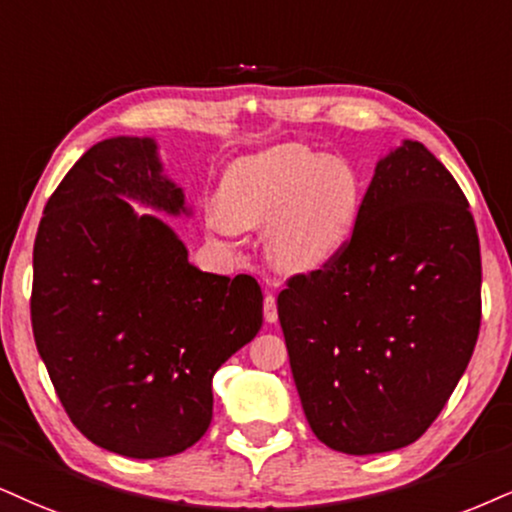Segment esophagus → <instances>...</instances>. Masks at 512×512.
<instances>
[{
  "label": "esophagus",
  "instance_id": "34e87169",
  "mask_svg": "<svg viewBox=\"0 0 512 512\" xmlns=\"http://www.w3.org/2000/svg\"><path fill=\"white\" fill-rule=\"evenodd\" d=\"M263 315H266L268 323H275L277 320V304L273 294H266V299H263Z\"/></svg>",
  "mask_w": 512,
  "mask_h": 512
}]
</instances>
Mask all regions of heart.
Returning <instances> with one entry per match:
<instances>
[{
	"label": "heart",
	"instance_id": "heart-1",
	"mask_svg": "<svg viewBox=\"0 0 512 512\" xmlns=\"http://www.w3.org/2000/svg\"><path fill=\"white\" fill-rule=\"evenodd\" d=\"M361 213V185L339 159L287 144L232 163L220 187L213 230L268 227V251L287 273H318L349 246Z\"/></svg>",
	"mask_w": 512,
	"mask_h": 512
}]
</instances>
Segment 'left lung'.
Here are the masks:
<instances>
[{
	"label": "left lung",
	"instance_id": "8db88e82",
	"mask_svg": "<svg viewBox=\"0 0 512 512\" xmlns=\"http://www.w3.org/2000/svg\"><path fill=\"white\" fill-rule=\"evenodd\" d=\"M479 289L468 199L425 144L403 140L377 161L344 254L277 296L315 437L349 456L420 439L475 351Z\"/></svg>",
	"mask_w": 512,
	"mask_h": 512
}]
</instances>
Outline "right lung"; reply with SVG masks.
Returning a JSON list of instances; mask_svg holds the SVG:
<instances>
[{"label":"right lung","mask_w":512,"mask_h":512,"mask_svg":"<svg viewBox=\"0 0 512 512\" xmlns=\"http://www.w3.org/2000/svg\"><path fill=\"white\" fill-rule=\"evenodd\" d=\"M130 201L192 216L151 137L97 142L44 206L30 318L73 425L128 458H166L204 437L211 380L263 325L251 275L204 273L178 232Z\"/></svg>","instance_id":"add662e5"}]
</instances>
